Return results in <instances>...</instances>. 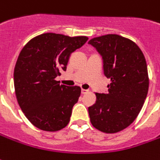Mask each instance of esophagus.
Instances as JSON below:
<instances>
[{
    "label": "esophagus",
    "instance_id": "34e87169",
    "mask_svg": "<svg viewBox=\"0 0 160 160\" xmlns=\"http://www.w3.org/2000/svg\"><path fill=\"white\" fill-rule=\"evenodd\" d=\"M89 92V90H85V89H82V94H85Z\"/></svg>",
    "mask_w": 160,
    "mask_h": 160
}]
</instances>
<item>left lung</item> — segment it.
Instances as JSON below:
<instances>
[{
	"mask_svg": "<svg viewBox=\"0 0 160 160\" xmlns=\"http://www.w3.org/2000/svg\"><path fill=\"white\" fill-rule=\"evenodd\" d=\"M88 43L102 55L104 74L111 80L107 94L95 92L96 103L88 108L91 122L101 132H120L136 120L147 97L145 58L136 43L117 34L93 38Z\"/></svg>",
	"mask_w": 160,
	"mask_h": 160,
	"instance_id": "1",
	"label": "left lung"
}]
</instances>
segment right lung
Wrapping results in <instances>:
<instances>
[{
  "instance_id": "1",
  "label": "right lung",
  "mask_w": 160,
  "mask_h": 160,
  "mask_svg": "<svg viewBox=\"0 0 160 160\" xmlns=\"http://www.w3.org/2000/svg\"><path fill=\"white\" fill-rule=\"evenodd\" d=\"M87 40L86 36L43 33L21 50L14 69L15 92L22 112L38 128L54 132L69 122L81 88L60 84L55 78L66 71L70 54Z\"/></svg>"
}]
</instances>
